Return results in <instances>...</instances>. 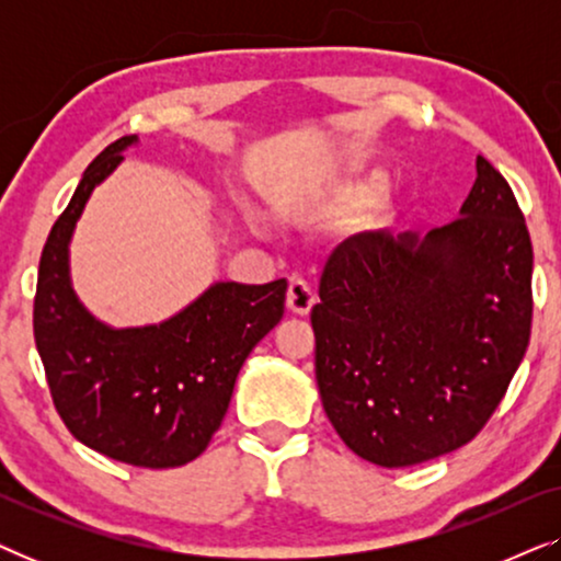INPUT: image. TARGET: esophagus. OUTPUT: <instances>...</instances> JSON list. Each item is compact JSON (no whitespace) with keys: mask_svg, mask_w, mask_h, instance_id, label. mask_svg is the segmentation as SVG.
Here are the masks:
<instances>
[{"mask_svg":"<svg viewBox=\"0 0 561 561\" xmlns=\"http://www.w3.org/2000/svg\"><path fill=\"white\" fill-rule=\"evenodd\" d=\"M317 304V294L309 283L301 278H294L288 286V296H286V306L288 311H294L296 317H306L311 311V306Z\"/></svg>","mask_w":561,"mask_h":561,"instance_id":"obj_1","label":"esophagus"}]
</instances>
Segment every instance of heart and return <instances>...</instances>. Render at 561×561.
Here are the masks:
<instances>
[{
  "label": "heart",
  "mask_w": 561,
  "mask_h": 561,
  "mask_svg": "<svg viewBox=\"0 0 561 561\" xmlns=\"http://www.w3.org/2000/svg\"><path fill=\"white\" fill-rule=\"evenodd\" d=\"M386 183H388L386 173H380V171L359 175L357 181H350V183H344V186L336 188L334 202H350V198L373 196V194H378V191L386 188Z\"/></svg>",
  "instance_id": "b5f03b06"
}]
</instances>
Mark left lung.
Returning <instances> with one entry per match:
<instances>
[{"label":"left lung","mask_w":561,"mask_h":561,"mask_svg":"<svg viewBox=\"0 0 561 561\" xmlns=\"http://www.w3.org/2000/svg\"><path fill=\"white\" fill-rule=\"evenodd\" d=\"M459 219L352 234L311 309L317 386L357 457L411 467L472 442L531 336L534 250L508 181L478 156Z\"/></svg>","instance_id":"8db88e82"}]
</instances>
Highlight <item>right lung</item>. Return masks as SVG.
Masks as SVG:
<instances>
[{"instance_id":"add662e5","label":"right lung","mask_w":561,"mask_h":561,"mask_svg":"<svg viewBox=\"0 0 561 561\" xmlns=\"http://www.w3.org/2000/svg\"><path fill=\"white\" fill-rule=\"evenodd\" d=\"M137 135L94 158L53 225L37 271L33 329L53 403L76 439L135 467H181L209 447L252 347L283 319L286 278L221 280L175 317L114 329L79 301L68 244L91 191Z\"/></svg>"}]
</instances>
